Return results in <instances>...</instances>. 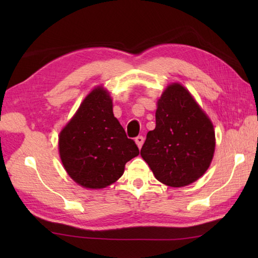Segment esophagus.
I'll return each mask as SVG.
<instances>
[{
  "instance_id": "esophagus-1",
  "label": "esophagus",
  "mask_w": 258,
  "mask_h": 258,
  "mask_svg": "<svg viewBox=\"0 0 258 258\" xmlns=\"http://www.w3.org/2000/svg\"><path fill=\"white\" fill-rule=\"evenodd\" d=\"M135 143H136V145H138L139 149H141L142 145H143V143H144L143 136H138V138H135Z\"/></svg>"
}]
</instances>
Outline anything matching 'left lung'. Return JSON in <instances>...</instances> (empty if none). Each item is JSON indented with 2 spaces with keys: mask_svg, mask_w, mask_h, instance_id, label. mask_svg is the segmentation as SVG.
Masks as SVG:
<instances>
[{
  "mask_svg": "<svg viewBox=\"0 0 258 258\" xmlns=\"http://www.w3.org/2000/svg\"><path fill=\"white\" fill-rule=\"evenodd\" d=\"M155 119L141 156L163 184L184 187L196 182L210 167L215 152L211 118L190 92L175 82L157 100Z\"/></svg>",
  "mask_w": 258,
  "mask_h": 258,
  "instance_id": "left-lung-1",
  "label": "left lung"
}]
</instances>
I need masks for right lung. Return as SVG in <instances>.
<instances>
[{"label": "right lung", "instance_id": "right-lung-1", "mask_svg": "<svg viewBox=\"0 0 258 258\" xmlns=\"http://www.w3.org/2000/svg\"><path fill=\"white\" fill-rule=\"evenodd\" d=\"M63 167L84 188L102 189L122 176L125 164L140 154L113 114V100L103 85L94 87L58 135Z\"/></svg>", "mask_w": 258, "mask_h": 258}]
</instances>
